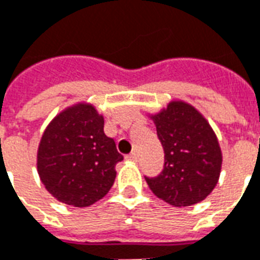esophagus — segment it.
Returning <instances> with one entry per match:
<instances>
[{
    "instance_id": "34e87169",
    "label": "esophagus",
    "mask_w": 260,
    "mask_h": 260,
    "mask_svg": "<svg viewBox=\"0 0 260 260\" xmlns=\"http://www.w3.org/2000/svg\"><path fill=\"white\" fill-rule=\"evenodd\" d=\"M127 160H130V161H137L138 160V154L136 152H132L130 154H127Z\"/></svg>"
}]
</instances>
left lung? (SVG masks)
Listing matches in <instances>:
<instances>
[{
  "instance_id": "8db88e82",
  "label": "left lung",
  "mask_w": 260,
  "mask_h": 260,
  "mask_svg": "<svg viewBox=\"0 0 260 260\" xmlns=\"http://www.w3.org/2000/svg\"><path fill=\"white\" fill-rule=\"evenodd\" d=\"M152 119L164 149V168L154 178L145 176L149 188L176 207L203 201L216 187L222 162L210 124L183 102L170 103Z\"/></svg>"
}]
</instances>
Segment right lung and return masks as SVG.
I'll return each mask as SVG.
<instances>
[{"label": "right lung", "mask_w": 260, "mask_h": 260, "mask_svg": "<svg viewBox=\"0 0 260 260\" xmlns=\"http://www.w3.org/2000/svg\"><path fill=\"white\" fill-rule=\"evenodd\" d=\"M123 160L104 134V119L90 104H77L48 124L38 150V172L50 194L76 207L89 206L114 184Z\"/></svg>", "instance_id": "obj_1"}]
</instances>
